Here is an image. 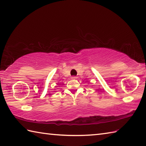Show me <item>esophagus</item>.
Segmentation results:
<instances>
[{
	"mask_svg": "<svg viewBox=\"0 0 146 146\" xmlns=\"http://www.w3.org/2000/svg\"><path fill=\"white\" fill-rule=\"evenodd\" d=\"M71 79H72V80H76V76H73V77H71Z\"/></svg>",
	"mask_w": 146,
	"mask_h": 146,
	"instance_id": "1",
	"label": "esophagus"
}]
</instances>
